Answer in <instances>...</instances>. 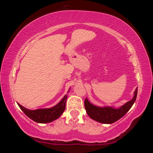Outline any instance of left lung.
<instances>
[{"mask_svg": "<svg viewBox=\"0 0 153 153\" xmlns=\"http://www.w3.org/2000/svg\"><path fill=\"white\" fill-rule=\"evenodd\" d=\"M138 88L134 92V97L129 101L118 108L112 107H100L92 105L88 98L84 100V107L89 117L95 121L102 123L111 124L113 123L123 117L128 111L132 107L134 102L136 101Z\"/></svg>", "mask_w": 153, "mask_h": 153, "instance_id": "1", "label": "left lung"}]
</instances>
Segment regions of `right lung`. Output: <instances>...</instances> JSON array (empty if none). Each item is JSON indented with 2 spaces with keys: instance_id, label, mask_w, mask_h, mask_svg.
Returning a JSON list of instances; mask_svg holds the SVG:
<instances>
[{
  "instance_id": "obj_1",
  "label": "right lung",
  "mask_w": 153,
  "mask_h": 153,
  "mask_svg": "<svg viewBox=\"0 0 153 153\" xmlns=\"http://www.w3.org/2000/svg\"><path fill=\"white\" fill-rule=\"evenodd\" d=\"M69 92V91H68ZM67 99V95L66 94L62 98L61 100L57 105L54 107L48 108H39L36 110H30L25 108L19 103V108L31 120L35 122L40 123H50L51 121L58 119L63 114L65 109V103Z\"/></svg>"
}]
</instances>
